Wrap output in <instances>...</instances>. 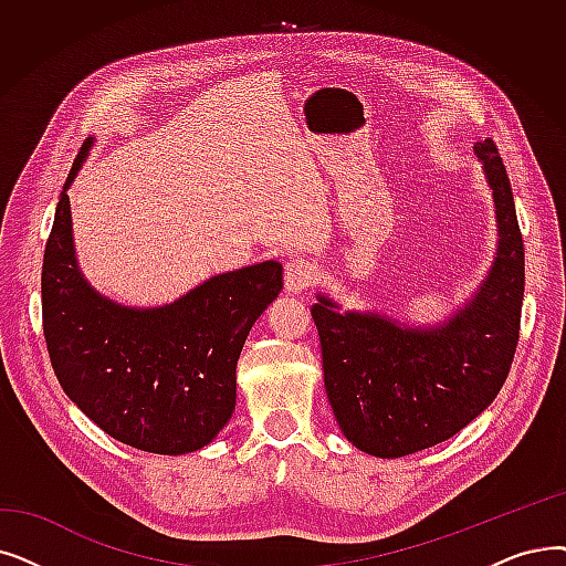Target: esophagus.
I'll return each mask as SVG.
<instances>
[{"instance_id":"esophagus-1","label":"esophagus","mask_w":566,"mask_h":566,"mask_svg":"<svg viewBox=\"0 0 566 566\" xmlns=\"http://www.w3.org/2000/svg\"><path fill=\"white\" fill-rule=\"evenodd\" d=\"M318 277V270L307 259H293L284 268V286L289 293H301L307 291Z\"/></svg>"}]
</instances>
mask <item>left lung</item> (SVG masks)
I'll use <instances>...</instances> for the list:
<instances>
[{
    "mask_svg": "<svg viewBox=\"0 0 566 566\" xmlns=\"http://www.w3.org/2000/svg\"><path fill=\"white\" fill-rule=\"evenodd\" d=\"M474 153L493 187L500 250L470 305L432 331L339 314L328 298L312 307L333 413L365 453L402 458L447 441L497 398L509 377L521 335L525 248L497 145L485 138Z\"/></svg>",
    "mask_w": 566,
    "mask_h": 566,
    "instance_id": "8db88e82",
    "label": "left lung"
}]
</instances>
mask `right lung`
Returning a JSON list of instances; mask_svg holds the SVG:
<instances>
[{
  "mask_svg": "<svg viewBox=\"0 0 566 566\" xmlns=\"http://www.w3.org/2000/svg\"><path fill=\"white\" fill-rule=\"evenodd\" d=\"M41 270L43 337L57 381L81 411L122 444L161 455L201 449L235 407V365L263 310L282 291L265 261L217 275L159 310L115 305L81 277L66 187Z\"/></svg>",
  "mask_w": 566,
  "mask_h": 566,
  "instance_id": "right-lung-1",
  "label": "right lung"
}]
</instances>
